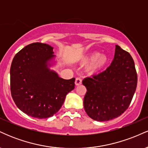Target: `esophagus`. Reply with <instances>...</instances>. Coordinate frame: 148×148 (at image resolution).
<instances>
[{
  "instance_id": "esophagus-1",
  "label": "esophagus",
  "mask_w": 148,
  "mask_h": 148,
  "mask_svg": "<svg viewBox=\"0 0 148 148\" xmlns=\"http://www.w3.org/2000/svg\"><path fill=\"white\" fill-rule=\"evenodd\" d=\"M81 84H82V79L80 77H76L75 80L76 86H79V85H81Z\"/></svg>"
}]
</instances>
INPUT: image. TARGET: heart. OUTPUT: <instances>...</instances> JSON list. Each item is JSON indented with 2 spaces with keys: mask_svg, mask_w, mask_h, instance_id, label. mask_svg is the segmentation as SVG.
<instances>
[{
  "mask_svg": "<svg viewBox=\"0 0 148 148\" xmlns=\"http://www.w3.org/2000/svg\"><path fill=\"white\" fill-rule=\"evenodd\" d=\"M107 60H108L106 56L100 55L97 52L92 53L88 56L83 58V61L84 62H91L90 68L92 71H97L102 68L106 64Z\"/></svg>",
  "mask_w": 148,
  "mask_h": 148,
  "instance_id": "b5f03b06",
  "label": "heart"
}]
</instances>
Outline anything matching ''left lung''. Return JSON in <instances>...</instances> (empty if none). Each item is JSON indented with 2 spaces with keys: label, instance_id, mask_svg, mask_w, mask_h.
Wrapping results in <instances>:
<instances>
[{
  "label": "left lung",
  "instance_id": "left-lung-1",
  "mask_svg": "<svg viewBox=\"0 0 148 148\" xmlns=\"http://www.w3.org/2000/svg\"><path fill=\"white\" fill-rule=\"evenodd\" d=\"M137 73L132 57L115 46L114 58L106 70L83 80L87 92L85 111L96 121L118 118L130 106L137 86Z\"/></svg>",
  "mask_w": 148,
  "mask_h": 148
}]
</instances>
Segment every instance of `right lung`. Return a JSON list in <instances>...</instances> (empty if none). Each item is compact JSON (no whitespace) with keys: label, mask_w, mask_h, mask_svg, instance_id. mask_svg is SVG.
<instances>
[{"label":"right lung","mask_w":148,"mask_h":148,"mask_svg":"<svg viewBox=\"0 0 148 148\" xmlns=\"http://www.w3.org/2000/svg\"><path fill=\"white\" fill-rule=\"evenodd\" d=\"M53 47L35 42L15 55L10 67V90L16 106L33 118L53 116L74 88L75 78L63 79L48 68Z\"/></svg>","instance_id":"right-lung-1"}]
</instances>
